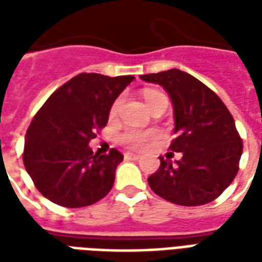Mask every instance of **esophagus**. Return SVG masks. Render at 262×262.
Instances as JSON below:
<instances>
[{"instance_id": "esophagus-1", "label": "esophagus", "mask_w": 262, "mask_h": 262, "mask_svg": "<svg viewBox=\"0 0 262 262\" xmlns=\"http://www.w3.org/2000/svg\"><path fill=\"white\" fill-rule=\"evenodd\" d=\"M139 159H140V154L130 153V151L125 153V160H133V161H136V160H139Z\"/></svg>"}]
</instances>
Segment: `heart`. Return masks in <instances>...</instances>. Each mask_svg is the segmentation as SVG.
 Segmentation results:
<instances>
[{"mask_svg":"<svg viewBox=\"0 0 262 262\" xmlns=\"http://www.w3.org/2000/svg\"><path fill=\"white\" fill-rule=\"evenodd\" d=\"M143 98L146 101V105L148 106V109L157 108V106H165L168 105V99L165 97L163 92L156 91V90H146L143 92ZM120 105H122V99L118 98L112 106H111V111H109V115L111 118H115L118 112H119ZM154 137L153 133L150 132H139V130H126L125 133H122L119 137V140L122 144H125L129 148H142L148 140H151Z\"/></svg>","mask_w":262,"mask_h":262,"instance_id":"obj_1","label":"heart"}]
</instances>
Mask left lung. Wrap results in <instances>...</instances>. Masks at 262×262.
Segmentation results:
<instances>
[{
  "label": "left lung",
  "mask_w": 262,
  "mask_h": 262,
  "mask_svg": "<svg viewBox=\"0 0 262 262\" xmlns=\"http://www.w3.org/2000/svg\"><path fill=\"white\" fill-rule=\"evenodd\" d=\"M140 78L168 92L177 135L170 148L182 153L176 163L161 157L157 172L148 177V185L159 196L181 206L212 202L233 182L243 153L229 109L210 88L181 70Z\"/></svg>",
  "instance_id": "left-lung-1"
}]
</instances>
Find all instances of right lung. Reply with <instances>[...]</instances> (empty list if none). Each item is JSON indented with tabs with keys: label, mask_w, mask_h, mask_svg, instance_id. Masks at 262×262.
<instances>
[{
	"label": "right lung",
	"mask_w": 262,
	"mask_h": 262,
	"mask_svg": "<svg viewBox=\"0 0 262 262\" xmlns=\"http://www.w3.org/2000/svg\"><path fill=\"white\" fill-rule=\"evenodd\" d=\"M133 75L81 73L49 97L25 136L24 164L37 191L64 208H82L106 196L123 156L94 154L88 143L106 126L115 99Z\"/></svg>",
	"instance_id": "add662e5"
}]
</instances>
